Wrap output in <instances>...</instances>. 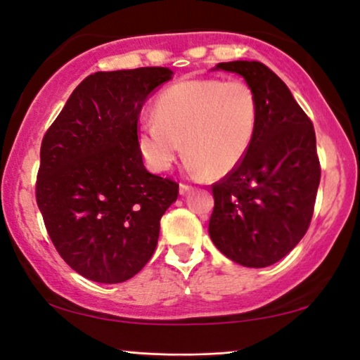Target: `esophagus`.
Masks as SVG:
<instances>
[{
	"mask_svg": "<svg viewBox=\"0 0 360 360\" xmlns=\"http://www.w3.org/2000/svg\"><path fill=\"white\" fill-rule=\"evenodd\" d=\"M191 188H193V186L188 185V184H180V193L181 195L188 193V191H191Z\"/></svg>",
	"mask_w": 360,
	"mask_h": 360,
	"instance_id": "34e87169",
	"label": "esophagus"
}]
</instances>
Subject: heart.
<instances>
[{"label":"heart","instance_id":"1","mask_svg":"<svg viewBox=\"0 0 360 360\" xmlns=\"http://www.w3.org/2000/svg\"><path fill=\"white\" fill-rule=\"evenodd\" d=\"M257 122V98L245 82L190 78L157 96L154 117L142 122L137 142L152 170H169L185 141L191 169L219 176L248 155Z\"/></svg>","mask_w":360,"mask_h":360}]
</instances>
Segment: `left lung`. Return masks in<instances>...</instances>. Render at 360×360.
<instances>
[{"instance_id":"left-lung-1","label":"left lung","mask_w":360,"mask_h":360,"mask_svg":"<svg viewBox=\"0 0 360 360\" xmlns=\"http://www.w3.org/2000/svg\"><path fill=\"white\" fill-rule=\"evenodd\" d=\"M216 68L244 77L257 98L259 122L244 160L211 185L210 236L234 262L269 267L311 223L321 179L314 127L282 78L262 62H223Z\"/></svg>"}]
</instances>
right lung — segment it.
Instances as JSON below:
<instances>
[{
	"label": "right lung",
	"mask_w": 360,
	"mask_h": 360,
	"mask_svg": "<svg viewBox=\"0 0 360 360\" xmlns=\"http://www.w3.org/2000/svg\"><path fill=\"white\" fill-rule=\"evenodd\" d=\"M165 67L96 72L68 98L41 144L36 200L52 244L88 280L121 283L149 262L179 184L146 170L137 121Z\"/></svg>",
	"instance_id": "1"
}]
</instances>
